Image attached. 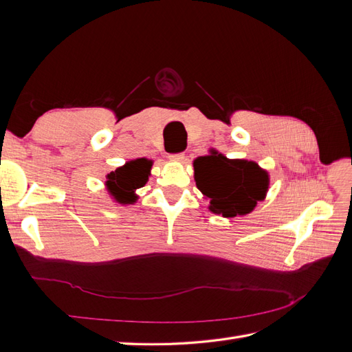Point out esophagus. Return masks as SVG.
<instances>
[{"label":"esophagus","instance_id":"34e87169","mask_svg":"<svg viewBox=\"0 0 352 352\" xmlns=\"http://www.w3.org/2000/svg\"><path fill=\"white\" fill-rule=\"evenodd\" d=\"M168 158L170 160H175V162H180V160L185 158V154L184 153H173V154L168 155Z\"/></svg>","mask_w":352,"mask_h":352}]
</instances>
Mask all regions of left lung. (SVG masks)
I'll list each match as a JSON object with an SVG mask.
<instances>
[{
	"mask_svg": "<svg viewBox=\"0 0 352 352\" xmlns=\"http://www.w3.org/2000/svg\"><path fill=\"white\" fill-rule=\"evenodd\" d=\"M194 168L197 186L210 199V210L216 214H247L267 192V173L247 160H228L212 153L197 158Z\"/></svg>",
	"mask_w": 352,
	"mask_h": 352,
	"instance_id": "8db88e82",
	"label": "left lung"
}]
</instances>
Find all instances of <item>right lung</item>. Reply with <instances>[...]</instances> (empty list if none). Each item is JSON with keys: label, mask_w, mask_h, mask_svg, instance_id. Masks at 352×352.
<instances>
[{"label": "right lung", "mask_w": 352, "mask_h": 352, "mask_svg": "<svg viewBox=\"0 0 352 352\" xmlns=\"http://www.w3.org/2000/svg\"><path fill=\"white\" fill-rule=\"evenodd\" d=\"M151 164L146 158H138L111 172L107 176V188L111 195L122 204H132L136 199L135 189L146 184Z\"/></svg>", "instance_id": "add662e5"}]
</instances>
